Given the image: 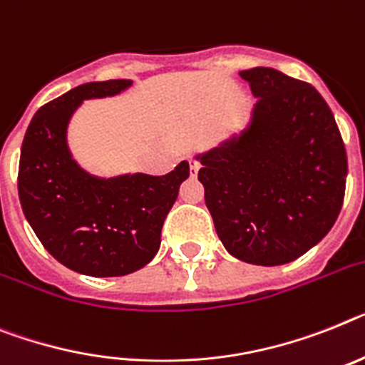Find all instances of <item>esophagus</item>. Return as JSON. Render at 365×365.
<instances>
[{
	"label": "esophagus",
	"mask_w": 365,
	"mask_h": 365,
	"mask_svg": "<svg viewBox=\"0 0 365 365\" xmlns=\"http://www.w3.org/2000/svg\"><path fill=\"white\" fill-rule=\"evenodd\" d=\"M189 168H191L192 176H197L198 170H200V161L197 158H189Z\"/></svg>",
	"instance_id": "esophagus-1"
}]
</instances>
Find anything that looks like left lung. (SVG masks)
<instances>
[{"instance_id":"left-lung-1","label":"left lung","mask_w":365,"mask_h":365,"mask_svg":"<svg viewBox=\"0 0 365 365\" xmlns=\"http://www.w3.org/2000/svg\"><path fill=\"white\" fill-rule=\"evenodd\" d=\"M258 100L237 139L198 155L219 240L254 265L301 258L344 206L347 154L330 107L310 83L274 68L240 72Z\"/></svg>"}]
</instances>
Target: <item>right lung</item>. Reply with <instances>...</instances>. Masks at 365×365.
I'll use <instances>...</instances> for the list:
<instances>
[{"label": "right lung", "mask_w": 365, "mask_h": 365, "mask_svg": "<svg viewBox=\"0 0 365 365\" xmlns=\"http://www.w3.org/2000/svg\"><path fill=\"white\" fill-rule=\"evenodd\" d=\"M130 79L79 85L42 106L21 143L18 195L44 249L88 277H124L145 267L161 245V228L189 163L165 176L125 174L103 180L79 168L66 146L70 116L88 98L115 96Z\"/></svg>", "instance_id": "right-lung-1"}]
</instances>
